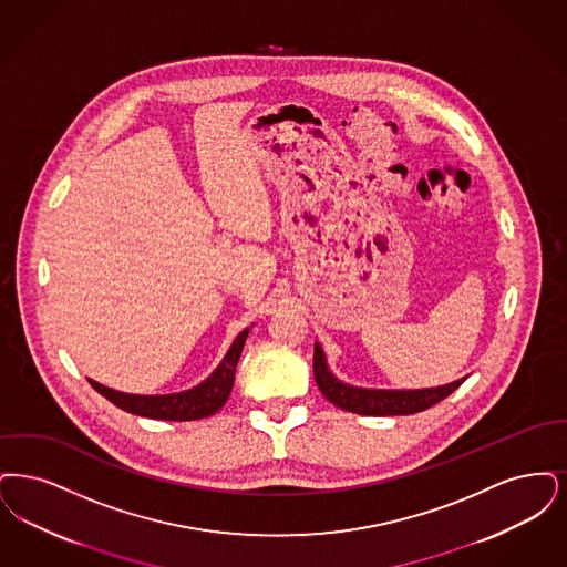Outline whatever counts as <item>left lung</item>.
Masks as SVG:
<instances>
[{"instance_id":"1","label":"left lung","mask_w":567,"mask_h":567,"mask_svg":"<svg viewBox=\"0 0 567 567\" xmlns=\"http://www.w3.org/2000/svg\"><path fill=\"white\" fill-rule=\"evenodd\" d=\"M313 377H316V383H318L321 394L326 395L328 402H332L334 406L349 411V413L369 415V417L421 413V411L439 404L446 395L453 394L466 379L464 377V379L443 385V388L413 390V392L358 390V388H349L332 377V372L326 367V358H323V351L318 343H316V353H313Z\"/></svg>"}]
</instances>
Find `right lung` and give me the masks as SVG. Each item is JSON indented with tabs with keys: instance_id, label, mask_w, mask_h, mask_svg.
<instances>
[{
	"instance_id": "1",
	"label": "right lung",
	"mask_w": 567,
	"mask_h": 567,
	"mask_svg": "<svg viewBox=\"0 0 567 567\" xmlns=\"http://www.w3.org/2000/svg\"><path fill=\"white\" fill-rule=\"evenodd\" d=\"M247 332L244 330L235 343L224 355L220 367L214 370V374L203 381L195 390L172 395H135L114 392L110 388L99 385L97 381L89 383L97 390L99 394L114 402L118 409L126 413L140 415V417L161 419V421H195V419L209 417L218 413L224 402L228 400L233 383H235V370L239 355L246 346Z\"/></svg>"
}]
</instances>
